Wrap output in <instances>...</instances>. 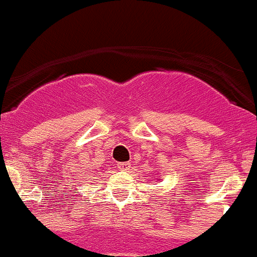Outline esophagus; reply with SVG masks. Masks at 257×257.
Returning a JSON list of instances; mask_svg holds the SVG:
<instances>
[{
    "mask_svg": "<svg viewBox=\"0 0 257 257\" xmlns=\"http://www.w3.org/2000/svg\"><path fill=\"white\" fill-rule=\"evenodd\" d=\"M118 170L119 171H127V170H130V163H127V162H123V163H118Z\"/></svg>",
    "mask_w": 257,
    "mask_h": 257,
    "instance_id": "1",
    "label": "esophagus"
}]
</instances>
